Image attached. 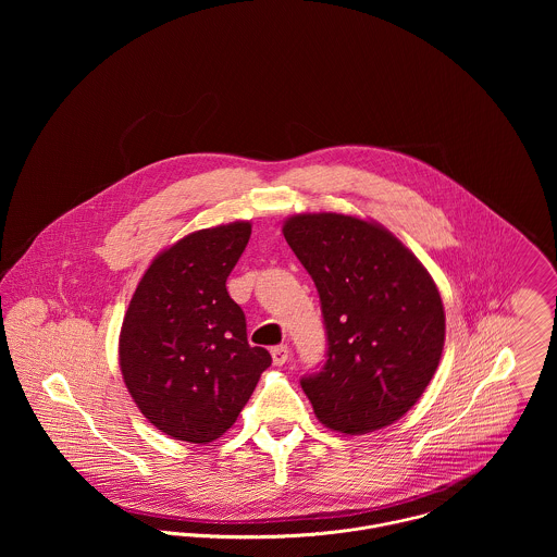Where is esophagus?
<instances>
[{"label":"esophagus","instance_id":"obj_1","mask_svg":"<svg viewBox=\"0 0 557 557\" xmlns=\"http://www.w3.org/2000/svg\"><path fill=\"white\" fill-rule=\"evenodd\" d=\"M270 354H272V362L276 367H283L289 360V347L287 345H276V347H272Z\"/></svg>","mask_w":557,"mask_h":557}]
</instances>
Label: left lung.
Returning <instances> with one entry per match:
<instances>
[{"label":"left lung","mask_w":557,"mask_h":557,"mask_svg":"<svg viewBox=\"0 0 557 557\" xmlns=\"http://www.w3.org/2000/svg\"><path fill=\"white\" fill-rule=\"evenodd\" d=\"M283 236L321 300L327 360L302 377L319 422L364 435L403 418L433 380L446 336L435 281L375 221L338 212L294 214Z\"/></svg>","instance_id":"8db88e82"}]
</instances>
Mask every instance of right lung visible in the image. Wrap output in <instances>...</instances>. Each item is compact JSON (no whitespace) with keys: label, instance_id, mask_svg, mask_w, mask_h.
Returning a JSON list of instances; mask_svg holds the SVG:
<instances>
[{"label":"right lung","instance_id":"add662e5","mask_svg":"<svg viewBox=\"0 0 557 557\" xmlns=\"http://www.w3.org/2000/svg\"><path fill=\"white\" fill-rule=\"evenodd\" d=\"M248 238L250 223L236 221L177 239L154 257L122 321L124 384L173 440H219L272 364L268 349L248 345L225 285Z\"/></svg>","mask_w":557,"mask_h":557}]
</instances>
